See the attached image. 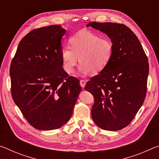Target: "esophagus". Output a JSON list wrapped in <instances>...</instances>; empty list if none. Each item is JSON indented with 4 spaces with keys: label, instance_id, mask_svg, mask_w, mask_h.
<instances>
[{
    "label": "esophagus",
    "instance_id": "esophagus-1",
    "mask_svg": "<svg viewBox=\"0 0 159 159\" xmlns=\"http://www.w3.org/2000/svg\"><path fill=\"white\" fill-rule=\"evenodd\" d=\"M85 84H86V81H85V80H80V86H81V87H82L83 88L85 87Z\"/></svg>",
    "mask_w": 159,
    "mask_h": 159
}]
</instances>
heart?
Here are the masks:
<instances>
[{
	"label": "heart",
	"instance_id": "obj_1",
	"mask_svg": "<svg viewBox=\"0 0 159 159\" xmlns=\"http://www.w3.org/2000/svg\"><path fill=\"white\" fill-rule=\"evenodd\" d=\"M69 45L61 49L63 67L69 74H73L75 67L80 64V74L91 71L98 74L103 71L111 61L114 53V44L108 38H101L92 32L81 31L69 39Z\"/></svg>",
	"mask_w": 159,
	"mask_h": 159
}]
</instances>
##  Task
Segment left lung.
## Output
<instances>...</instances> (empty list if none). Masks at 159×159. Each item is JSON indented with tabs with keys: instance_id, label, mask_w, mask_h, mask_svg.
Listing matches in <instances>:
<instances>
[{
	"instance_id": "1",
	"label": "left lung",
	"mask_w": 159,
	"mask_h": 159,
	"mask_svg": "<svg viewBox=\"0 0 159 159\" xmlns=\"http://www.w3.org/2000/svg\"><path fill=\"white\" fill-rule=\"evenodd\" d=\"M87 26L106 34L114 44L109 64L85 86L95 98L92 118L104 130H121L130 124L144 101L148 58L138 37L127 26L93 21Z\"/></svg>"
}]
</instances>
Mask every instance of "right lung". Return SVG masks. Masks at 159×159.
Listing matches in <instances>:
<instances>
[{
	"label": "right lung",
	"mask_w": 159,
	"mask_h": 159,
	"mask_svg": "<svg viewBox=\"0 0 159 159\" xmlns=\"http://www.w3.org/2000/svg\"><path fill=\"white\" fill-rule=\"evenodd\" d=\"M59 25L35 29L21 40L10 68L11 95L28 123L38 130L61 128L71 118L82 88L62 68Z\"/></svg>",
	"instance_id": "right-lung-1"
}]
</instances>
